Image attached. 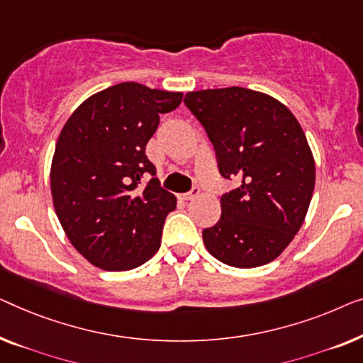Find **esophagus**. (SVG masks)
Masks as SVG:
<instances>
[{"label":"esophagus","mask_w":363,"mask_h":363,"mask_svg":"<svg viewBox=\"0 0 363 363\" xmlns=\"http://www.w3.org/2000/svg\"><path fill=\"white\" fill-rule=\"evenodd\" d=\"M199 194H201V189H199V187L196 186V187H192V191H191V192L184 194L182 199H184V201H192V199L199 197Z\"/></svg>","instance_id":"1"}]
</instances>
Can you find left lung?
<instances>
[{
  "label": "left lung",
  "instance_id": "obj_1",
  "mask_svg": "<svg viewBox=\"0 0 363 363\" xmlns=\"http://www.w3.org/2000/svg\"><path fill=\"white\" fill-rule=\"evenodd\" d=\"M207 131L218 171L238 186L220 197L222 216L202 232L212 257L235 268L278 258L303 225L315 164L299 121L262 91L227 86L184 99Z\"/></svg>",
  "mask_w": 363,
  "mask_h": 363
}]
</instances>
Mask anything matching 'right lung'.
<instances>
[{"label":"right lung","instance_id":"obj_1","mask_svg":"<svg viewBox=\"0 0 363 363\" xmlns=\"http://www.w3.org/2000/svg\"><path fill=\"white\" fill-rule=\"evenodd\" d=\"M182 91L123 82L91 95L60 131L50 164L55 213L74 248L106 272H126L160 250L174 194L156 177L146 145L160 115L176 110Z\"/></svg>","mask_w":363,"mask_h":363}]
</instances>
